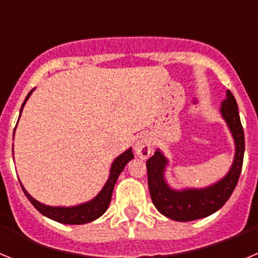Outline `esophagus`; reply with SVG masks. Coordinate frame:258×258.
Returning <instances> with one entry per match:
<instances>
[{
	"instance_id": "34e87169",
	"label": "esophagus",
	"mask_w": 258,
	"mask_h": 258,
	"mask_svg": "<svg viewBox=\"0 0 258 258\" xmlns=\"http://www.w3.org/2000/svg\"><path fill=\"white\" fill-rule=\"evenodd\" d=\"M134 151L141 159H147L152 152L151 138L146 134L138 137V140L136 141V145H134Z\"/></svg>"
}]
</instances>
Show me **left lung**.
Returning a JSON list of instances; mask_svg holds the SVG:
<instances>
[{
  "instance_id": "left-lung-1",
  "label": "left lung",
  "mask_w": 258,
  "mask_h": 258,
  "mask_svg": "<svg viewBox=\"0 0 258 258\" xmlns=\"http://www.w3.org/2000/svg\"><path fill=\"white\" fill-rule=\"evenodd\" d=\"M221 115L225 118L235 142L234 161L222 179L208 187L174 190L168 184L164 177L168 159L160 150L157 149L146 163L152 203L157 211L165 217L179 222L208 217L222 208L223 204L231 197L243 166L244 132L240 122L238 104L230 90L226 92V99L221 103Z\"/></svg>"
}]
</instances>
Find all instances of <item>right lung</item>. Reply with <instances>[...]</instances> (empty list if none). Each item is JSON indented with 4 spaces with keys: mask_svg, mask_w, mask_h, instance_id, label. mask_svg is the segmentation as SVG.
<instances>
[{
    "mask_svg": "<svg viewBox=\"0 0 258 258\" xmlns=\"http://www.w3.org/2000/svg\"><path fill=\"white\" fill-rule=\"evenodd\" d=\"M35 90V89H33ZM28 93L27 98L24 99L22 104V108H20V113L23 111V107L26 104L27 99L29 98V95L32 94V92ZM134 157L132 149H127L126 151L122 152L121 155H118L113 160L112 165H111V169H109V177L107 179L106 184L103 186L99 194L94 199L89 200V202L83 203V204H79V206L75 207H50L45 206L42 203L37 202L36 199L29 195L27 192V190L23 187V184L20 183L23 188V192L26 194V197L28 198L29 202L32 203V206L35 207L41 214H44L45 217L50 218V220H54L56 222L66 223V225H83V223L92 222V221L97 220L107 211L109 203H111V198H112V191L115 187V183L117 181L120 173L124 170L125 165H126L129 161Z\"/></svg>",
    "mask_w": 258,
    "mask_h": 258,
    "instance_id": "add662e5",
    "label": "right lung"
}]
</instances>
